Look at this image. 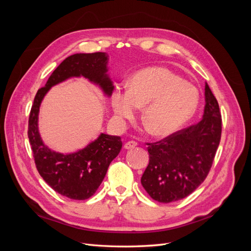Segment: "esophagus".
<instances>
[{"mask_svg":"<svg viewBox=\"0 0 251 251\" xmlns=\"http://www.w3.org/2000/svg\"><path fill=\"white\" fill-rule=\"evenodd\" d=\"M135 147H137V142H135V141H127V142H126L125 143V149L126 150H132V149H134Z\"/></svg>","mask_w":251,"mask_h":251,"instance_id":"esophagus-1","label":"esophagus"}]
</instances>
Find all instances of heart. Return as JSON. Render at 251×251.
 <instances>
[{
	"instance_id": "heart-1",
	"label": "heart",
	"mask_w": 251,
	"mask_h": 251,
	"mask_svg": "<svg viewBox=\"0 0 251 251\" xmlns=\"http://www.w3.org/2000/svg\"><path fill=\"white\" fill-rule=\"evenodd\" d=\"M199 103L198 88L164 67L136 72L128 80V89L116 87L111 95L113 113L119 123L133 119L143 107V123L158 137L183 126L195 115Z\"/></svg>"
}]
</instances>
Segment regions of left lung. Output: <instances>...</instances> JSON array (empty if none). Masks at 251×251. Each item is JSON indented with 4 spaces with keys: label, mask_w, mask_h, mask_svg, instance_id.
<instances>
[{
    "label": "left lung",
    "mask_w": 251,
    "mask_h": 251,
    "mask_svg": "<svg viewBox=\"0 0 251 251\" xmlns=\"http://www.w3.org/2000/svg\"><path fill=\"white\" fill-rule=\"evenodd\" d=\"M205 107L198 124L149 143L150 162L141 177L147 193L161 203L191 195L206 178L221 139L219 104L205 82Z\"/></svg>",
    "instance_id": "1"
}]
</instances>
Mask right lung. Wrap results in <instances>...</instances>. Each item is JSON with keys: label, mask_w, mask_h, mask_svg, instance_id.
I'll list each match as a JSON object with an SVG mask.
<instances>
[{"label": "right lung", "mask_w": 251, "mask_h": 251, "mask_svg": "<svg viewBox=\"0 0 251 251\" xmlns=\"http://www.w3.org/2000/svg\"><path fill=\"white\" fill-rule=\"evenodd\" d=\"M109 55L104 52L76 53L62 62L52 72L46 85L34 97L28 124L36 169L46 183L67 198L86 200L93 196L107 174L110 163L123 147L119 136L100 133L87 147L74 153L64 154L45 144L39 130L40 107L49 90L72 77H83L111 97L114 85L109 75Z\"/></svg>", "instance_id": "add662e5"}]
</instances>
